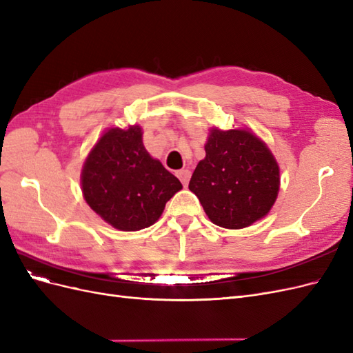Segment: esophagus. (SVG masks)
I'll use <instances>...</instances> for the list:
<instances>
[{
    "label": "esophagus",
    "instance_id": "obj_1",
    "mask_svg": "<svg viewBox=\"0 0 353 353\" xmlns=\"http://www.w3.org/2000/svg\"><path fill=\"white\" fill-rule=\"evenodd\" d=\"M176 176L179 178L181 183L187 185L188 181H190V176H191V172L188 169H181V170H176Z\"/></svg>",
    "mask_w": 353,
    "mask_h": 353
}]
</instances>
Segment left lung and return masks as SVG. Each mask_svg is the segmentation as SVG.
Returning <instances> with one entry per match:
<instances>
[{
  "label": "left lung",
  "mask_w": 353,
  "mask_h": 353,
  "mask_svg": "<svg viewBox=\"0 0 353 353\" xmlns=\"http://www.w3.org/2000/svg\"><path fill=\"white\" fill-rule=\"evenodd\" d=\"M188 188L209 219L240 230L263 218L280 190V169L258 137L245 130H212Z\"/></svg>",
  "instance_id": "1"
}]
</instances>
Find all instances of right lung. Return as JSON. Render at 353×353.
I'll return each mask as SVG.
<instances>
[{
	"mask_svg": "<svg viewBox=\"0 0 353 353\" xmlns=\"http://www.w3.org/2000/svg\"><path fill=\"white\" fill-rule=\"evenodd\" d=\"M183 188L179 179L143 145L140 126L112 128L85 160L82 193L112 227L138 231L153 225L166 201Z\"/></svg>",
	"mask_w": 353,
	"mask_h": 353,
	"instance_id": "1",
	"label": "right lung"
}]
</instances>
